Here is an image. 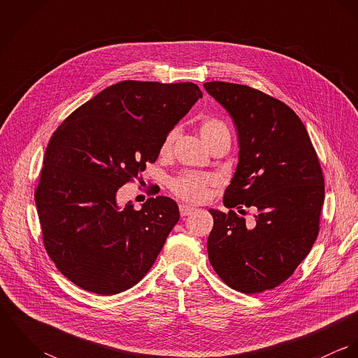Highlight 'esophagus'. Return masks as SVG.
<instances>
[{"label": "esophagus", "mask_w": 358, "mask_h": 358, "mask_svg": "<svg viewBox=\"0 0 358 358\" xmlns=\"http://www.w3.org/2000/svg\"><path fill=\"white\" fill-rule=\"evenodd\" d=\"M194 210H196V208H194V206H192V205H179V212H180V216H189V215H192Z\"/></svg>", "instance_id": "obj_1"}]
</instances>
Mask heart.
<instances>
[{
	"label": "heart",
	"mask_w": 358,
	"mask_h": 358,
	"mask_svg": "<svg viewBox=\"0 0 358 358\" xmlns=\"http://www.w3.org/2000/svg\"><path fill=\"white\" fill-rule=\"evenodd\" d=\"M229 132L224 122L216 120V118H208L203 121L200 127L201 136L204 138L205 142L210 139L217 132ZM178 134V128L171 129L166 136L162 141L161 145V153H165L171 149L175 138ZM212 185V179L206 175H201L197 172H182L176 176H173L169 180V189L171 192L180 197L182 200L190 201V203H201L204 201L208 196V189Z\"/></svg>",
	"instance_id": "b5f03b06"
}]
</instances>
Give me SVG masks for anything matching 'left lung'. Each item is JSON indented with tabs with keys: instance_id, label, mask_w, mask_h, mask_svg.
<instances>
[{
	"instance_id": "8db88e82",
	"label": "left lung",
	"mask_w": 358,
	"mask_h": 358,
	"mask_svg": "<svg viewBox=\"0 0 358 358\" xmlns=\"http://www.w3.org/2000/svg\"><path fill=\"white\" fill-rule=\"evenodd\" d=\"M204 88L231 115L240 145L223 197L230 210L209 209L208 257L230 288L260 294L288 280L318 236L321 165L303 122L285 103L248 85L210 81ZM243 204L257 209L251 225L231 209Z\"/></svg>"
}]
</instances>
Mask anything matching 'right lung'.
I'll return each mask as SVG.
<instances>
[{"mask_svg":"<svg viewBox=\"0 0 358 358\" xmlns=\"http://www.w3.org/2000/svg\"><path fill=\"white\" fill-rule=\"evenodd\" d=\"M203 98L193 83L121 81L76 108L53 132L34 197L47 254L80 288L114 295L138 284L179 220L150 197L120 208L115 194L154 162L166 134Z\"/></svg>","mask_w":358,"mask_h":358,"instance_id":"add662e5","label":"right lung"}]
</instances>
